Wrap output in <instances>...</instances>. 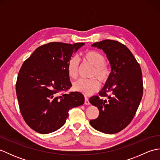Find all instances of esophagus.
Segmentation results:
<instances>
[{"label": "esophagus", "instance_id": "obj_1", "mask_svg": "<svg viewBox=\"0 0 160 160\" xmlns=\"http://www.w3.org/2000/svg\"><path fill=\"white\" fill-rule=\"evenodd\" d=\"M84 104H85L86 105L90 104L89 101V100H88V98L87 96H84Z\"/></svg>", "mask_w": 160, "mask_h": 160}]
</instances>
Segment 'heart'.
Wrapping results in <instances>:
<instances>
[{"mask_svg":"<svg viewBox=\"0 0 160 160\" xmlns=\"http://www.w3.org/2000/svg\"><path fill=\"white\" fill-rule=\"evenodd\" d=\"M84 61L94 67L91 76H96L102 82L106 81L110 76V69L105 64L106 58L99 52L89 50L82 54ZM67 74L71 79H76L78 74V60L76 57L71 58L67 64ZM100 82L96 78L90 79H80L73 83L75 91L85 95H91L99 89Z\"/></svg>","mask_w":160,"mask_h":160,"instance_id":"b5f03b06","label":"heart"}]
</instances>
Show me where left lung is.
<instances>
[{
    "instance_id": "8db88e82",
    "label": "left lung",
    "mask_w": 160,
    "mask_h": 160,
    "mask_svg": "<svg viewBox=\"0 0 160 160\" xmlns=\"http://www.w3.org/2000/svg\"><path fill=\"white\" fill-rule=\"evenodd\" d=\"M92 47L106 53L111 72L100 91V97L90 98V103L100 111L96 119L90 120V124L104 133L114 134L130 124L140 105L143 95L141 68L131 51L118 41L104 40ZM102 97L108 98L104 100Z\"/></svg>"
}]
</instances>
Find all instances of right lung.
I'll use <instances>...</instances> for the list:
<instances>
[{"mask_svg":"<svg viewBox=\"0 0 160 160\" xmlns=\"http://www.w3.org/2000/svg\"><path fill=\"white\" fill-rule=\"evenodd\" d=\"M84 43L53 42L38 47L20 68L16 91L20 111L29 127L41 134L62 127L69 111L84 104L79 92L59 94L72 86L67 64Z\"/></svg>","mask_w":160,"mask_h":160,"instance_id":"obj_1","label":"right lung"}]
</instances>
